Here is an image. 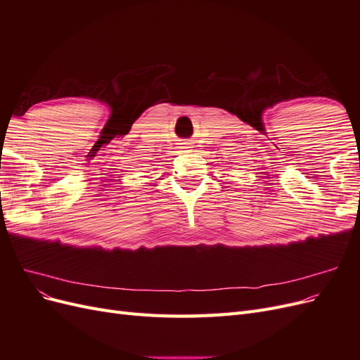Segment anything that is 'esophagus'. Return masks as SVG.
<instances>
[{
    "mask_svg": "<svg viewBox=\"0 0 360 360\" xmlns=\"http://www.w3.org/2000/svg\"><path fill=\"white\" fill-rule=\"evenodd\" d=\"M180 148L188 150V148H192V147H191V143H181V147H180Z\"/></svg>",
    "mask_w": 360,
    "mask_h": 360,
    "instance_id": "34e87169",
    "label": "esophagus"
}]
</instances>
